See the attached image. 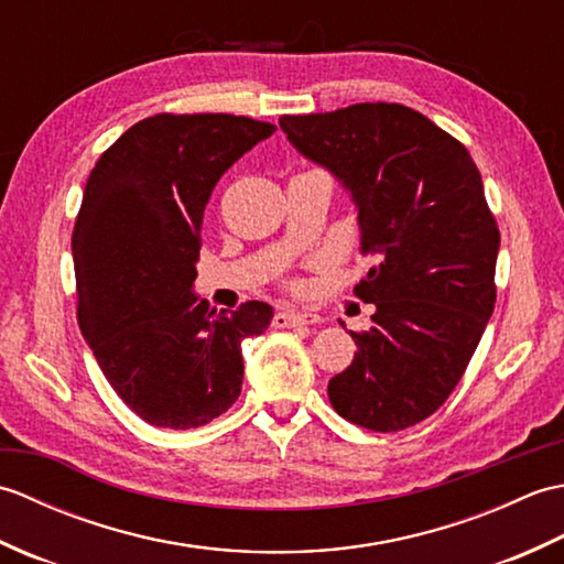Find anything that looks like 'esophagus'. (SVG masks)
<instances>
[{"label": "esophagus", "instance_id": "obj_1", "mask_svg": "<svg viewBox=\"0 0 564 564\" xmlns=\"http://www.w3.org/2000/svg\"><path fill=\"white\" fill-rule=\"evenodd\" d=\"M322 317L315 313H297V310H281L273 315L275 329H289V327H305V325H319Z\"/></svg>", "mask_w": 564, "mask_h": 564}]
</instances>
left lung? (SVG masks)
Segmentation results:
<instances>
[{"label":"left lung","instance_id":"8db88e82","mask_svg":"<svg viewBox=\"0 0 564 564\" xmlns=\"http://www.w3.org/2000/svg\"><path fill=\"white\" fill-rule=\"evenodd\" d=\"M305 160L349 194L361 254L356 285L376 305L358 351L327 394L346 422L380 434L434 414L458 386L495 310L499 230L470 154L400 104L281 116Z\"/></svg>","mask_w":564,"mask_h":564}]
</instances>
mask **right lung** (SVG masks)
<instances>
[{
	"label": "right lung",
	"instance_id": "add662e5",
	"mask_svg": "<svg viewBox=\"0 0 564 564\" xmlns=\"http://www.w3.org/2000/svg\"><path fill=\"white\" fill-rule=\"evenodd\" d=\"M275 126L230 113H160L128 128L89 174L72 232L84 341L118 398L162 429H196L242 390V341L273 307L215 313L196 295L215 184Z\"/></svg>",
	"mask_w": 564,
	"mask_h": 564
}]
</instances>
